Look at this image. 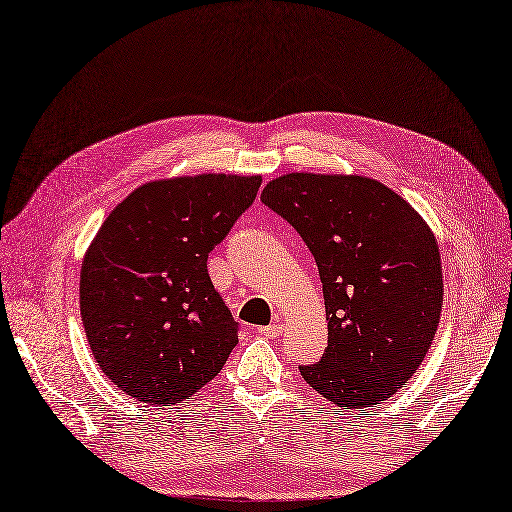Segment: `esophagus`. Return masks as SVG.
<instances>
[{
	"label": "esophagus",
	"mask_w": 512,
	"mask_h": 512,
	"mask_svg": "<svg viewBox=\"0 0 512 512\" xmlns=\"http://www.w3.org/2000/svg\"><path fill=\"white\" fill-rule=\"evenodd\" d=\"M259 334L266 336V338H278L280 334H283V325L272 323V325H266V327H259Z\"/></svg>",
	"instance_id": "34e87169"
}]
</instances>
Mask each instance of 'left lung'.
<instances>
[{
  "mask_svg": "<svg viewBox=\"0 0 512 512\" xmlns=\"http://www.w3.org/2000/svg\"><path fill=\"white\" fill-rule=\"evenodd\" d=\"M261 202L302 236L323 283L327 349L304 381L338 408L381 404L415 374L442 310L434 234L417 210L364 176L287 174Z\"/></svg>",
  "mask_w": 512,
  "mask_h": 512,
  "instance_id": "obj_1",
  "label": "left lung"
}]
</instances>
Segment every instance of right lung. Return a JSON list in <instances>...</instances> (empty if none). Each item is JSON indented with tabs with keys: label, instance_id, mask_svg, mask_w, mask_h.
Masks as SVG:
<instances>
[{
	"label": "right lung",
	"instance_id": "right-lung-1",
	"mask_svg": "<svg viewBox=\"0 0 512 512\" xmlns=\"http://www.w3.org/2000/svg\"><path fill=\"white\" fill-rule=\"evenodd\" d=\"M259 187L261 176L155 180L100 227L82 261L80 315L97 366L131 398L176 404L225 366L238 321L206 261Z\"/></svg>",
	"mask_w": 512,
	"mask_h": 512
}]
</instances>
